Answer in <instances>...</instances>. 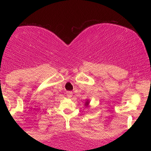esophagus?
Returning <instances> with one entry per match:
<instances>
[{"instance_id": "obj_1", "label": "esophagus", "mask_w": 151, "mask_h": 151, "mask_svg": "<svg viewBox=\"0 0 151 151\" xmlns=\"http://www.w3.org/2000/svg\"><path fill=\"white\" fill-rule=\"evenodd\" d=\"M72 91H67V96H68L69 98H71L72 97Z\"/></svg>"}]
</instances>
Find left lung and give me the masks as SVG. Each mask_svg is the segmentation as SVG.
<instances>
[{
    "label": "left lung",
    "mask_w": 151,
    "mask_h": 151,
    "mask_svg": "<svg viewBox=\"0 0 151 151\" xmlns=\"http://www.w3.org/2000/svg\"><path fill=\"white\" fill-rule=\"evenodd\" d=\"M88 104V102H86V105Z\"/></svg>",
    "instance_id": "1"
}]
</instances>
